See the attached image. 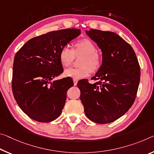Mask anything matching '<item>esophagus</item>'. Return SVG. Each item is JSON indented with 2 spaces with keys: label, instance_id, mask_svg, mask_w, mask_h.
<instances>
[{
  "label": "esophagus",
  "instance_id": "obj_1",
  "mask_svg": "<svg viewBox=\"0 0 154 154\" xmlns=\"http://www.w3.org/2000/svg\"><path fill=\"white\" fill-rule=\"evenodd\" d=\"M73 82H74V85L75 86H76L77 84V82H78V80L76 79H73Z\"/></svg>",
  "mask_w": 154,
  "mask_h": 154
}]
</instances>
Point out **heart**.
Here are the masks:
<instances>
[{
	"label": "heart",
	"instance_id": "obj_1",
	"mask_svg": "<svg viewBox=\"0 0 154 154\" xmlns=\"http://www.w3.org/2000/svg\"><path fill=\"white\" fill-rule=\"evenodd\" d=\"M78 55H83L80 60L82 66L66 69L64 75L66 77L79 79L88 76L91 70L95 72L101 67V56L97 53V46L88 39H82L75 42L72 49L68 46L62 47L60 51V61L62 66L66 67L72 64L75 56Z\"/></svg>",
	"mask_w": 154,
	"mask_h": 154
}]
</instances>
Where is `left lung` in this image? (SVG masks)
Masks as SVG:
<instances>
[{
	"label": "left lung",
	"mask_w": 154,
	"mask_h": 154,
	"mask_svg": "<svg viewBox=\"0 0 154 154\" xmlns=\"http://www.w3.org/2000/svg\"><path fill=\"white\" fill-rule=\"evenodd\" d=\"M86 33L101 49L102 64L92 78L96 83L78 82L80 100L90 120L109 123L133 105L140 82V66L132 47L118 34L93 29Z\"/></svg>",
	"instance_id": "left-lung-1"
}]
</instances>
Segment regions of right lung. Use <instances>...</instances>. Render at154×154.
Returning <instances> with one entry per match:
<instances>
[{
    "instance_id": "add662e5",
    "label": "right lung",
    "mask_w": 154,
    "mask_h": 154,
    "mask_svg": "<svg viewBox=\"0 0 154 154\" xmlns=\"http://www.w3.org/2000/svg\"><path fill=\"white\" fill-rule=\"evenodd\" d=\"M80 33V29L74 28L51 31L31 38L16 53L12 91L19 107L31 119L48 123L62 113L73 82L68 77L53 79L64 70L60 50Z\"/></svg>"
}]
</instances>
